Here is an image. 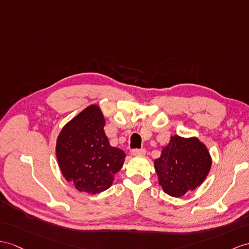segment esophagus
Listing matches in <instances>:
<instances>
[{
  "label": "esophagus",
  "instance_id": "34e87169",
  "mask_svg": "<svg viewBox=\"0 0 249 249\" xmlns=\"http://www.w3.org/2000/svg\"><path fill=\"white\" fill-rule=\"evenodd\" d=\"M131 154L134 156H142L145 154V150L144 149H133L131 151Z\"/></svg>",
  "mask_w": 249,
  "mask_h": 249
}]
</instances>
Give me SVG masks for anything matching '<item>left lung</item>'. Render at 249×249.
Instances as JSON below:
<instances>
[{"mask_svg": "<svg viewBox=\"0 0 249 249\" xmlns=\"http://www.w3.org/2000/svg\"><path fill=\"white\" fill-rule=\"evenodd\" d=\"M211 163L208 150L198 138L174 135L162 148L160 159L154 160V167L162 190L180 197L203 183Z\"/></svg>", "mask_w": 249, "mask_h": 249, "instance_id": "left-lung-1", "label": "left lung"}]
</instances>
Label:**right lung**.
<instances>
[{"label": "right lung", "instance_id": "obj_1", "mask_svg": "<svg viewBox=\"0 0 249 249\" xmlns=\"http://www.w3.org/2000/svg\"><path fill=\"white\" fill-rule=\"evenodd\" d=\"M105 124L100 107L92 105L69 121L57 138L56 156L62 175L80 192L96 195L107 190L124 166L125 154L108 142Z\"/></svg>", "mask_w": 249, "mask_h": 249}]
</instances>
